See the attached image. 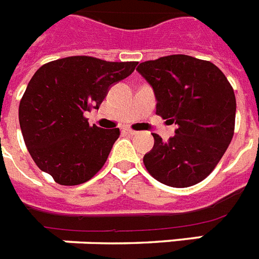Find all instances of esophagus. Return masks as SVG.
I'll list each match as a JSON object with an SVG mask.
<instances>
[{"mask_svg":"<svg viewBox=\"0 0 259 259\" xmlns=\"http://www.w3.org/2000/svg\"><path fill=\"white\" fill-rule=\"evenodd\" d=\"M124 132H127L130 135H136V131L131 130V128H124Z\"/></svg>","mask_w":259,"mask_h":259,"instance_id":"34e87169","label":"esophagus"}]
</instances>
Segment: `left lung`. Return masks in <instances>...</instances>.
<instances>
[{
  "mask_svg": "<svg viewBox=\"0 0 259 259\" xmlns=\"http://www.w3.org/2000/svg\"><path fill=\"white\" fill-rule=\"evenodd\" d=\"M136 71L154 90L156 113L178 125L168 142L152 134L154 147L143 158L147 171L171 187L199 183L234 135L233 87L217 65L186 55L144 61Z\"/></svg>",
  "mask_w": 259,
  "mask_h": 259,
  "instance_id": "left-lung-1",
  "label": "left lung"
}]
</instances>
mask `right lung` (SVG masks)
I'll list each match as a JSON object with an SVG mask.
<instances>
[{
    "label": "right lung",
    "mask_w": 259,
    "mask_h": 259,
    "mask_svg": "<svg viewBox=\"0 0 259 259\" xmlns=\"http://www.w3.org/2000/svg\"><path fill=\"white\" fill-rule=\"evenodd\" d=\"M136 64L72 56L33 74L20 101V127L37 167L59 185H81L107 162L119 128L91 127L84 113L99 109L109 88L128 77Z\"/></svg>",
    "instance_id": "1"
}]
</instances>
